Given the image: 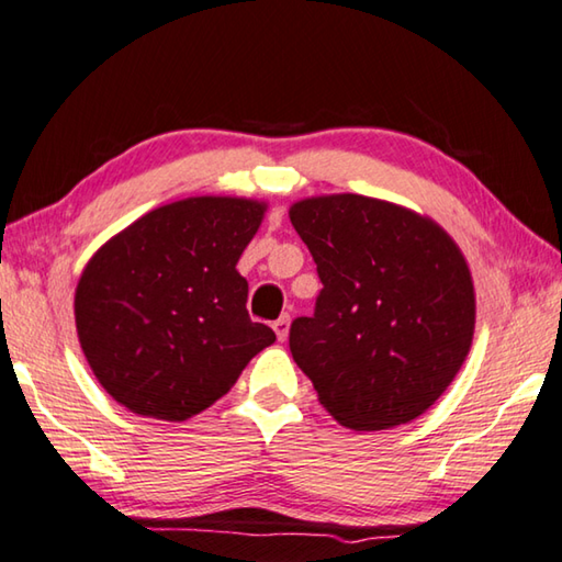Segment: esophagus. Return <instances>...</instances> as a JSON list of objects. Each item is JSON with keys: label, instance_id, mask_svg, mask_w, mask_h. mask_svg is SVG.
Wrapping results in <instances>:
<instances>
[{"label": "esophagus", "instance_id": "obj_1", "mask_svg": "<svg viewBox=\"0 0 562 562\" xmlns=\"http://www.w3.org/2000/svg\"><path fill=\"white\" fill-rule=\"evenodd\" d=\"M289 328H291V316L289 313H283L281 318L273 321V330H276V338H279L281 342L289 338Z\"/></svg>", "mask_w": 562, "mask_h": 562}]
</instances>
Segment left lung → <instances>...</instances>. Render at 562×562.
Returning a JSON list of instances; mask_svg holds the SVG:
<instances>
[{
	"label": "left lung",
	"instance_id": "obj_1",
	"mask_svg": "<svg viewBox=\"0 0 562 562\" xmlns=\"http://www.w3.org/2000/svg\"><path fill=\"white\" fill-rule=\"evenodd\" d=\"M289 216L323 283L289 336L321 405L356 431L425 415L474 338L464 254L429 216L375 196H308Z\"/></svg>",
	"mask_w": 562,
	"mask_h": 562
}]
</instances>
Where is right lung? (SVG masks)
Returning <instances> with one entry per match:
<instances>
[{
    "label": "right lung",
    "mask_w": 562,
    "mask_h": 562,
    "mask_svg": "<svg viewBox=\"0 0 562 562\" xmlns=\"http://www.w3.org/2000/svg\"><path fill=\"white\" fill-rule=\"evenodd\" d=\"M266 202L187 196L98 249L78 279V342L95 380L140 417L184 422L232 390L276 340L246 311L236 271Z\"/></svg>",
    "instance_id": "add662e5"
}]
</instances>
